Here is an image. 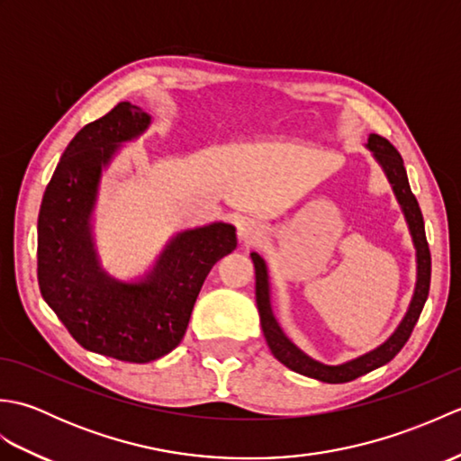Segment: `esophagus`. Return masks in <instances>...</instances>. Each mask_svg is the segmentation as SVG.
Wrapping results in <instances>:
<instances>
[{
  "label": "esophagus",
  "mask_w": 461,
  "mask_h": 461,
  "mask_svg": "<svg viewBox=\"0 0 461 461\" xmlns=\"http://www.w3.org/2000/svg\"><path fill=\"white\" fill-rule=\"evenodd\" d=\"M261 228L259 225L256 223V221H249V220H246V221H241V223H238V238H240V241H243V243H253V241H258L259 238H261Z\"/></svg>",
  "instance_id": "34e87169"
}]
</instances>
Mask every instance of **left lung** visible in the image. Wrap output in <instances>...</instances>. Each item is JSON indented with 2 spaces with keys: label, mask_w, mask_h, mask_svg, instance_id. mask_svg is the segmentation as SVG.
<instances>
[{
  "label": "left lung",
  "mask_w": 461,
  "mask_h": 461,
  "mask_svg": "<svg viewBox=\"0 0 461 461\" xmlns=\"http://www.w3.org/2000/svg\"><path fill=\"white\" fill-rule=\"evenodd\" d=\"M365 146L372 152V158L378 162L390 185H393V192L396 195L400 208H402L404 220L408 223V231L410 236H412V243L416 249L414 293H412V299H410V305L404 312L402 321L398 322V327L394 329L393 335H390L376 348H372L357 358L340 362V365H325V362L311 358L297 345H293L285 332H283V329L279 327V322L276 315H273V309H271V289H269V273H267L266 259H263L256 251L251 253V261L253 266H256L258 311L261 319L263 337L267 340L271 355L276 357L281 365L299 372V375H305L309 378H315L321 382H329V384H340V382L355 380L362 375H366L370 370L386 365V362H390L398 355L400 348H402L406 345V340L410 339V332H412L414 325L418 322L420 312L424 309V303L428 299V291H429V276H432V258H429V249L426 241L424 218H422V212H420L416 195L412 194V190H410L402 156H400V152L393 144L378 134H370L368 142Z\"/></svg>",
  "instance_id": "1"
}]
</instances>
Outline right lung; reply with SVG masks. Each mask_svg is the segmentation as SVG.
<instances>
[{
  "mask_svg": "<svg viewBox=\"0 0 461 461\" xmlns=\"http://www.w3.org/2000/svg\"><path fill=\"white\" fill-rule=\"evenodd\" d=\"M150 124L140 106L119 103L83 126L57 164L37 220L45 303L81 347L126 362H150L180 345L210 269L238 246L231 223L212 221L174 233L139 277L119 279L103 267L95 240L103 172Z\"/></svg>",
  "mask_w": 461,
  "mask_h": 461,
  "instance_id": "1",
  "label": "right lung"
}]
</instances>
